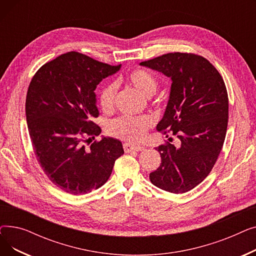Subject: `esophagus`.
<instances>
[{
  "label": "esophagus",
  "instance_id": "obj_1",
  "mask_svg": "<svg viewBox=\"0 0 256 256\" xmlns=\"http://www.w3.org/2000/svg\"><path fill=\"white\" fill-rule=\"evenodd\" d=\"M124 150L126 152H142L145 150V147L143 146H136L132 145L130 143H124Z\"/></svg>",
  "mask_w": 256,
  "mask_h": 256
}]
</instances>
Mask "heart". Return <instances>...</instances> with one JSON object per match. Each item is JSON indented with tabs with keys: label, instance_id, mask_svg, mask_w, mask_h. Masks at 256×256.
Returning <instances> with one entry per match:
<instances>
[{
	"label": "heart",
	"instance_id": "1",
	"mask_svg": "<svg viewBox=\"0 0 256 256\" xmlns=\"http://www.w3.org/2000/svg\"><path fill=\"white\" fill-rule=\"evenodd\" d=\"M130 84L140 91L143 96L150 98L156 92L158 87V78L150 72L144 70H132L128 76ZM117 94L116 83L106 84L100 91V104L104 112L113 110ZM154 124V120L150 115L139 117L121 116L110 121L108 126V132L111 136L118 139L138 143L145 139L147 130Z\"/></svg>",
	"mask_w": 256,
	"mask_h": 256
}]
</instances>
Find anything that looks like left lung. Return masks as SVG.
<instances>
[{
	"mask_svg": "<svg viewBox=\"0 0 256 256\" xmlns=\"http://www.w3.org/2000/svg\"><path fill=\"white\" fill-rule=\"evenodd\" d=\"M140 65L171 78L156 130L173 132L180 141L178 147L169 142L156 147L162 163L150 174V182L170 193H186L208 176L222 150L228 124L225 83L208 60L195 54L169 52Z\"/></svg>",
	"mask_w": 256,
	"mask_h": 256,
	"instance_id": "1",
	"label": "left lung"
}]
</instances>
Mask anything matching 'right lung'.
<instances>
[{
  "mask_svg": "<svg viewBox=\"0 0 256 256\" xmlns=\"http://www.w3.org/2000/svg\"><path fill=\"white\" fill-rule=\"evenodd\" d=\"M120 67L70 52L40 67L29 85L26 117L36 158L48 180L66 193L98 189L124 154L114 138L86 146L102 132L92 121L98 117L94 90Z\"/></svg>",
  "mask_w": 256,
  "mask_h": 256,
  "instance_id": "obj_1",
  "label": "right lung"
}]
</instances>
